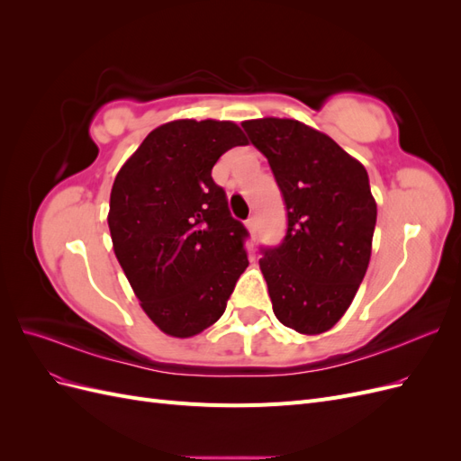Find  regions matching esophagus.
Wrapping results in <instances>:
<instances>
[{
	"mask_svg": "<svg viewBox=\"0 0 461 461\" xmlns=\"http://www.w3.org/2000/svg\"><path fill=\"white\" fill-rule=\"evenodd\" d=\"M246 227H248L249 232L256 234V230H258V219H256V217H249V219L246 221Z\"/></svg>",
	"mask_w": 461,
	"mask_h": 461,
	"instance_id": "34e87169",
	"label": "esophagus"
}]
</instances>
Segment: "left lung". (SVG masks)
Here are the masks:
<instances>
[{
	"mask_svg": "<svg viewBox=\"0 0 461 461\" xmlns=\"http://www.w3.org/2000/svg\"><path fill=\"white\" fill-rule=\"evenodd\" d=\"M242 129L269 161L286 205V234L261 248V273L273 312L302 334L339 323L364 281L376 222L366 167L294 119L244 121Z\"/></svg>",
	"mask_w": 461,
	"mask_h": 461,
	"instance_id": "left-lung-1",
	"label": "left lung"
}]
</instances>
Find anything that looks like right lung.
Segmentation results:
<instances>
[{"label": "right lung", "mask_w": 461, "mask_h": 461, "mask_svg": "<svg viewBox=\"0 0 461 461\" xmlns=\"http://www.w3.org/2000/svg\"><path fill=\"white\" fill-rule=\"evenodd\" d=\"M244 144L230 121L167 122L146 136L111 188L115 256L142 310L171 337L213 325L248 267V230L212 178L222 153Z\"/></svg>", "instance_id": "obj_1"}]
</instances>
